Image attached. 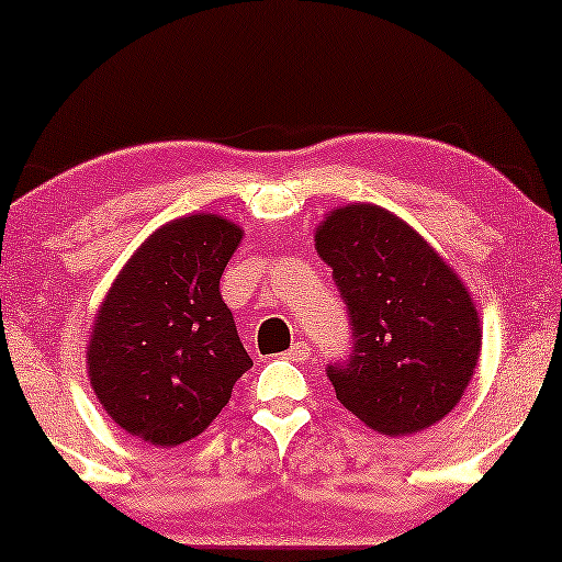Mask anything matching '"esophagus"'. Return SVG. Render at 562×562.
I'll return each instance as SVG.
<instances>
[{
    "label": "esophagus",
    "instance_id": "1",
    "mask_svg": "<svg viewBox=\"0 0 562 562\" xmlns=\"http://www.w3.org/2000/svg\"><path fill=\"white\" fill-rule=\"evenodd\" d=\"M284 359H290V361H305L307 357H311V344H305V341H295L290 346V351H284L282 353Z\"/></svg>",
    "mask_w": 562,
    "mask_h": 562
}]
</instances>
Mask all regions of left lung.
<instances>
[{"label": "left lung", "mask_w": 562, "mask_h": 562, "mask_svg": "<svg viewBox=\"0 0 562 562\" xmlns=\"http://www.w3.org/2000/svg\"><path fill=\"white\" fill-rule=\"evenodd\" d=\"M315 249L349 307L353 353L328 367L336 400L374 432L405 438L440 423L471 384L481 321L458 272L397 213L330 209Z\"/></svg>", "instance_id": "8db88e82"}]
</instances>
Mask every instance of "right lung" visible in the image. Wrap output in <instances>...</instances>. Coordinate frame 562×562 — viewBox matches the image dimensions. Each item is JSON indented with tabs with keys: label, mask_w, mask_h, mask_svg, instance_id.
<instances>
[{
	"label": "right lung",
	"mask_w": 562,
	"mask_h": 562,
	"mask_svg": "<svg viewBox=\"0 0 562 562\" xmlns=\"http://www.w3.org/2000/svg\"><path fill=\"white\" fill-rule=\"evenodd\" d=\"M244 228L188 213L155 228L101 300L86 344L91 390L124 432L176 448L216 420L251 367L218 292Z\"/></svg>",
	"instance_id": "right-lung-1"
}]
</instances>
